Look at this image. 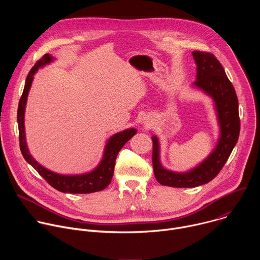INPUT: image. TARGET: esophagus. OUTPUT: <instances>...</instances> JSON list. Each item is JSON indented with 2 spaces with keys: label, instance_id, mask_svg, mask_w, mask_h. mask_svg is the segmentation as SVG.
Instances as JSON below:
<instances>
[{
  "label": "esophagus",
  "instance_id": "1",
  "mask_svg": "<svg viewBox=\"0 0 260 260\" xmlns=\"http://www.w3.org/2000/svg\"><path fill=\"white\" fill-rule=\"evenodd\" d=\"M143 123H144V124H146L147 126H148V125H150V122H149V120H145Z\"/></svg>",
  "mask_w": 260,
  "mask_h": 260
}]
</instances>
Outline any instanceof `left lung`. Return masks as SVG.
<instances>
[{"instance_id":"1","label":"left lung","mask_w":260,"mask_h":260,"mask_svg":"<svg viewBox=\"0 0 260 260\" xmlns=\"http://www.w3.org/2000/svg\"><path fill=\"white\" fill-rule=\"evenodd\" d=\"M192 56L197 64V80L192 86L212 99L219 135L211 153L185 172H175L162 166L159 139L156 135L152 136L155 178L161 185L178 188L197 187L213 180L229 159L240 135L239 102L223 67L208 52L193 51Z\"/></svg>"}]
</instances>
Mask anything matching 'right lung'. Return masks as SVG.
<instances>
[{
	"instance_id": "1",
	"label": "right lung",
	"mask_w": 260,
	"mask_h": 260,
	"mask_svg": "<svg viewBox=\"0 0 260 260\" xmlns=\"http://www.w3.org/2000/svg\"><path fill=\"white\" fill-rule=\"evenodd\" d=\"M54 60H56L55 57H53L50 54H45L38 62H36V64L31 68L26 77L23 92L20 98L17 111V122L19 129V144L21 153L24 159L38 172L53 188L57 189L58 191L68 193H91L103 190L110 184L111 179L113 177L115 161L118 152L121 150V148L124 146V144L137 134L136 128H126L111 136L106 142L102 158L98 166L91 171L82 174L67 175L53 172L39 164L29 153L28 147L26 144L24 126V113L28 92L31 87L35 74L38 72L39 69H42L43 67L53 62Z\"/></svg>"
}]
</instances>
